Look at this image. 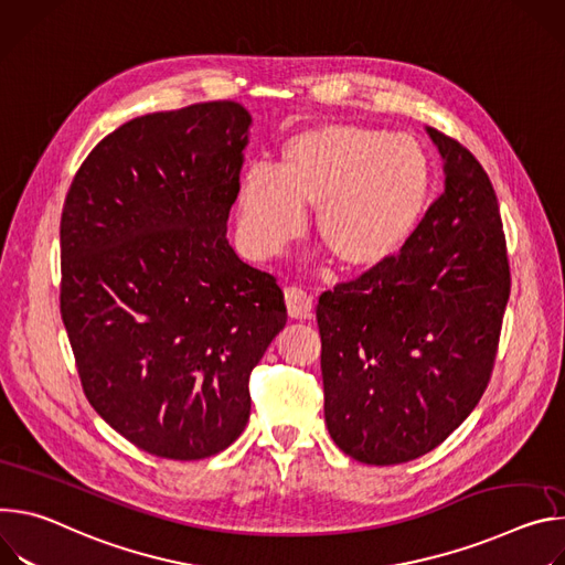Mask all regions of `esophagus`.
<instances>
[{
  "mask_svg": "<svg viewBox=\"0 0 565 565\" xmlns=\"http://www.w3.org/2000/svg\"><path fill=\"white\" fill-rule=\"evenodd\" d=\"M285 305H287V315L296 321L311 317V296L298 287L285 289Z\"/></svg>",
  "mask_w": 565,
  "mask_h": 565,
  "instance_id": "1",
  "label": "esophagus"
}]
</instances>
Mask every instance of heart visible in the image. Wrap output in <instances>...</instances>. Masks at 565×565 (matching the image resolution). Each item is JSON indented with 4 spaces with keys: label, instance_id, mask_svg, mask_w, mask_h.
Here are the masks:
<instances>
[{
    "label": "heart",
    "instance_id": "obj_1",
    "mask_svg": "<svg viewBox=\"0 0 565 565\" xmlns=\"http://www.w3.org/2000/svg\"><path fill=\"white\" fill-rule=\"evenodd\" d=\"M433 188L426 150L406 135L319 122L287 137L276 170L250 166L237 188V231L250 256L271 258L311 231L343 271L393 260L417 231Z\"/></svg>",
    "mask_w": 565,
    "mask_h": 565
}]
</instances>
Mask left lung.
Segmentation results:
<instances>
[{
  "mask_svg": "<svg viewBox=\"0 0 565 565\" xmlns=\"http://www.w3.org/2000/svg\"><path fill=\"white\" fill-rule=\"evenodd\" d=\"M445 193L386 265L317 305L326 424L363 465H402L447 437L480 402L510 298L493 185L478 159L426 128Z\"/></svg>",
  "mask_w": 565,
  "mask_h": 565,
  "instance_id": "left-lung-1",
  "label": "left lung"
}]
</instances>
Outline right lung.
<instances>
[{
    "label": "right lung",
    "mask_w": 565,
    "mask_h": 565,
    "mask_svg": "<svg viewBox=\"0 0 565 565\" xmlns=\"http://www.w3.org/2000/svg\"><path fill=\"white\" fill-rule=\"evenodd\" d=\"M250 114L233 100L132 118L76 172L60 311L94 411L168 460L224 451L248 374L287 323L276 278L226 239Z\"/></svg>",
    "instance_id": "1"
}]
</instances>
